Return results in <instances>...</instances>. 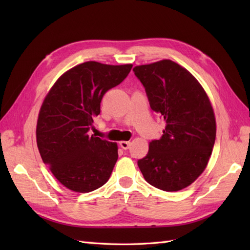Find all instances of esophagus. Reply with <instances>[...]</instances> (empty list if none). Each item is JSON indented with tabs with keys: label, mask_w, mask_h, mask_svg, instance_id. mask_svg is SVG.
I'll list each match as a JSON object with an SVG mask.
<instances>
[{
	"label": "esophagus",
	"mask_w": 250,
	"mask_h": 250,
	"mask_svg": "<svg viewBox=\"0 0 250 250\" xmlns=\"http://www.w3.org/2000/svg\"><path fill=\"white\" fill-rule=\"evenodd\" d=\"M119 145H120V147L122 148V149H128V148L131 145V143L130 142H126V141H121L119 143Z\"/></svg>",
	"instance_id": "obj_1"
}]
</instances>
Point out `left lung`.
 <instances>
[{
	"instance_id": "1",
	"label": "left lung",
	"mask_w": 250,
	"mask_h": 250,
	"mask_svg": "<svg viewBox=\"0 0 250 250\" xmlns=\"http://www.w3.org/2000/svg\"><path fill=\"white\" fill-rule=\"evenodd\" d=\"M150 107L166 129L137 161L148 184L164 191L188 187L204 172L216 139V119L208 95L185 67L161 60L133 68Z\"/></svg>"
}]
</instances>
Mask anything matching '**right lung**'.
<instances>
[{
	"instance_id": "1",
	"label": "right lung",
	"mask_w": 250,
	"mask_h": 250,
	"mask_svg": "<svg viewBox=\"0 0 250 250\" xmlns=\"http://www.w3.org/2000/svg\"><path fill=\"white\" fill-rule=\"evenodd\" d=\"M132 64L88 61L57 79L41 106L36 143L54 176L75 192L93 191L107 182L118 159L117 143L89 135L101 101L128 76Z\"/></svg>"
}]
</instances>
